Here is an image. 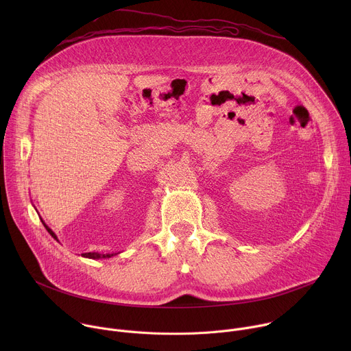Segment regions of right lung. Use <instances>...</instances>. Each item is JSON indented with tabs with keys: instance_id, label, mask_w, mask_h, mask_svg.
<instances>
[{
	"instance_id": "1",
	"label": "right lung",
	"mask_w": 351,
	"mask_h": 351,
	"mask_svg": "<svg viewBox=\"0 0 351 351\" xmlns=\"http://www.w3.org/2000/svg\"><path fill=\"white\" fill-rule=\"evenodd\" d=\"M41 222H43V221H41ZM43 225L45 226V229L48 230V233H49V234H51V236H53V237H54L56 240H58V239H57V236H56V233H54V232H53L51 229H49V228H48V226H47V225H45L44 222H43ZM82 256H83V257H86V258H93V260H98V258H110V257H112L114 254H98V253H84V254H82Z\"/></svg>"
}]
</instances>
